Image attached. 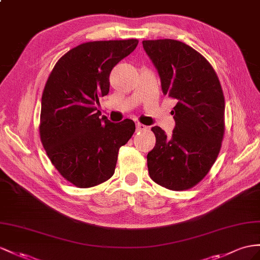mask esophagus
Wrapping results in <instances>:
<instances>
[{
	"mask_svg": "<svg viewBox=\"0 0 260 260\" xmlns=\"http://www.w3.org/2000/svg\"><path fill=\"white\" fill-rule=\"evenodd\" d=\"M146 129H147V126H145L144 124H141V123H136V131L143 132V131H146Z\"/></svg>",
	"mask_w": 260,
	"mask_h": 260,
	"instance_id": "34e87169",
	"label": "esophagus"
}]
</instances>
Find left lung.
<instances>
[{
  "label": "left lung",
  "mask_w": 260,
  "mask_h": 260,
  "mask_svg": "<svg viewBox=\"0 0 260 260\" xmlns=\"http://www.w3.org/2000/svg\"><path fill=\"white\" fill-rule=\"evenodd\" d=\"M156 67L165 95L174 99L171 114L176 126L171 136L158 126L154 149L148 152L150 178L166 189L194 187L210 171L221 149L225 101L221 83L206 59L175 39L143 41Z\"/></svg>",
  "instance_id": "1"
}]
</instances>
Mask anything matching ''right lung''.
Wrapping results in <instances>:
<instances>
[{"instance_id":"add662e5","label":"right lung","mask_w":260,"mask_h":260,"mask_svg":"<svg viewBox=\"0 0 260 260\" xmlns=\"http://www.w3.org/2000/svg\"><path fill=\"white\" fill-rule=\"evenodd\" d=\"M137 39L89 42L64 54L42 96L39 134L51 164L78 188L102 183L115 171L118 150L135 132L126 118L111 123L98 111L110 91V73L134 51Z\"/></svg>"}]
</instances>
